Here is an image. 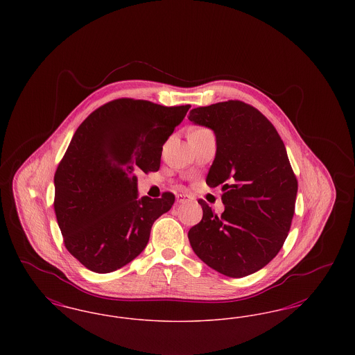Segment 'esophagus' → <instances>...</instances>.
I'll return each instance as SVG.
<instances>
[{
    "instance_id": "obj_1",
    "label": "esophagus",
    "mask_w": 355,
    "mask_h": 355,
    "mask_svg": "<svg viewBox=\"0 0 355 355\" xmlns=\"http://www.w3.org/2000/svg\"><path fill=\"white\" fill-rule=\"evenodd\" d=\"M187 201H190V197L189 196H185V194H178L177 196V202L180 203H185Z\"/></svg>"
}]
</instances>
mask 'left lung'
<instances>
[{
  "instance_id": "obj_1",
  "label": "left lung",
  "mask_w": 355,
  "mask_h": 355,
  "mask_svg": "<svg viewBox=\"0 0 355 355\" xmlns=\"http://www.w3.org/2000/svg\"><path fill=\"white\" fill-rule=\"evenodd\" d=\"M194 125L217 141L206 184L222 186L225 210L217 216L200 200L202 220L187 236L200 259L223 275L261 270L281 250L294 216L298 182L284 141L255 107L226 101L190 110Z\"/></svg>"
}]
</instances>
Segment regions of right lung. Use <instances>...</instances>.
I'll use <instances>...</instances> for the list:
<instances>
[{"mask_svg":"<svg viewBox=\"0 0 355 355\" xmlns=\"http://www.w3.org/2000/svg\"><path fill=\"white\" fill-rule=\"evenodd\" d=\"M190 105L166 107L119 98L78 126L54 174V211L65 246L86 269L112 272L149 242L174 194L138 198V171H157L162 146Z\"/></svg>","mask_w":355,"mask_h":355,"instance_id":"1","label":"right lung"}]
</instances>
